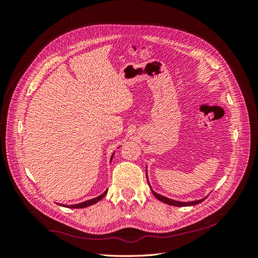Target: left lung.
<instances>
[{"label":"left lung","mask_w":258,"mask_h":258,"mask_svg":"<svg viewBox=\"0 0 258 258\" xmlns=\"http://www.w3.org/2000/svg\"><path fill=\"white\" fill-rule=\"evenodd\" d=\"M147 176V175H146ZM152 192L154 196L157 198L158 200H160L161 202H163V204H167V205H170V206H174V207H188V206H195V205H198L200 204V202L204 201L206 198L204 199H200V200H195V201H190V202H181V201H176V200H172V199H169L165 196H161V195L155 192L153 189H152Z\"/></svg>","instance_id":"1"}]
</instances>
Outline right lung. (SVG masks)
<instances>
[{
	"label": "right lung",
	"instance_id": "1",
	"mask_svg": "<svg viewBox=\"0 0 258 258\" xmlns=\"http://www.w3.org/2000/svg\"><path fill=\"white\" fill-rule=\"evenodd\" d=\"M112 158H113V156H112ZM111 158V159H112ZM106 192H107V190H105L102 195H100V196H98V197H96V198H93V199H90V200H87V201H84V202H82V204H79V205H71V206H63V207H67V208H71V209H82V208H86V207H89V206H92V205H95V204H97L98 201H100L101 199H102L105 195H106Z\"/></svg>",
	"mask_w": 258,
	"mask_h": 258
}]
</instances>
